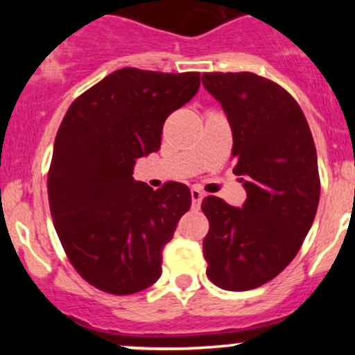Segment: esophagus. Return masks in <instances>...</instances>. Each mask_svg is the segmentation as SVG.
Listing matches in <instances>:
<instances>
[{"mask_svg":"<svg viewBox=\"0 0 355 355\" xmlns=\"http://www.w3.org/2000/svg\"><path fill=\"white\" fill-rule=\"evenodd\" d=\"M191 196H192V207H194V209H199L200 202H202L204 199V194L199 191V189H192Z\"/></svg>","mask_w":355,"mask_h":355,"instance_id":"34e87169","label":"esophagus"}]
</instances>
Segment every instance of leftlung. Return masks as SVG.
<instances>
[{
  "mask_svg": "<svg viewBox=\"0 0 355 355\" xmlns=\"http://www.w3.org/2000/svg\"><path fill=\"white\" fill-rule=\"evenodd\" d=\"M206 91L232 128L247 199L241 207L209 196L202 211L209 232L202 242L207 278L244 292L273 280L292 263L313 227L320 173L313 134L285 89L250 71L204 73Z\"/></svg>",
  "mask_w": 355,
  "mask_h": 355,
  "instance_id": "left-lung-1",
  "label": "left lung"
}]
</instances>
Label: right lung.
Masks as SVG:
<instances>
[{
	"mask_svg": "<svg viewBox=\"0 0 355 355\" xmlns=\"http://www.w3.org/2000/svg\"><path fill=\"white\" fill-rule=\"evenodd\" d=\"M199 85L198 71L121 68L75 99L60 125L48 175L53 223L78 275L103 292L130 295L161 277L191 191L178 182L153 191L132 175Z\"/></svg>",
	"mask_w": 355,
	"mask_h": 355,
	"instance_id": "add662e5",
	"label": "right lung"
}]
</instances>
